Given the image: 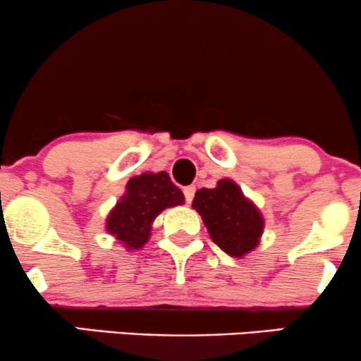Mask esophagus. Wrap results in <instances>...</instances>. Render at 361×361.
Wrapping results in <instances>:
<instances>
[{
	"mask_svg": "<svg viewBox=\"0 0 361 361\" xmlns=\"http://www.w3.org/2000/svg\"><path fill=\"white\" fill-rule=\"evenodd\" d=\"M195 191H196V188H195L193 185H191V186H185V188H183V193H185V200H186V203H191V202H193Z\"/></svg>",
	"mask_w": 361,
	"mask_h": 361,
	"instance_id": "34e87169",
	"label": "esophagus"
}]
</instances>
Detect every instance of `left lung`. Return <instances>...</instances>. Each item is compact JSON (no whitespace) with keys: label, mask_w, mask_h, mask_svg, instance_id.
Returning <instances> with one entry per match:
<instances>
[{"label":"left lung","mask_w":361,"mask_h":361,"mask_svg":"<svg viewBox=\"0 0 361 361\" xmlns=\"http://www.w3.org/2000/svg\"><path fill=\"white\" fill-rule=\"evenodd\" d=\"M193 208L202 214L212 240L230 257L241 258L258 246L264 220L235 181L225 178L216 188L198 190Z\"/></svg>","instance_id":"left-lung-1"}]
</instances>
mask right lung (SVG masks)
<instances>
[{
	"label": "right lung",
	"instance_id": "1",
	"mask_svg": "<svg viewBox=\"0 0 361 361\" xmlns=\"http://www.w3.org/2000/svg\"><path fill=\"white\" fill-rule=\"evenodd\" d=\"M185 203V195L166 171L143 173L126 183V193L108 214L106 231L126 250L147 245L154 218L165 208Z\"/></svg>",
	"mask_w": 361,
	"mask_h": 361
}]
</instances>
